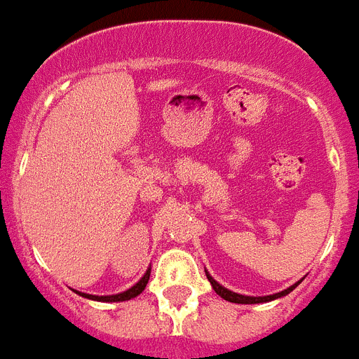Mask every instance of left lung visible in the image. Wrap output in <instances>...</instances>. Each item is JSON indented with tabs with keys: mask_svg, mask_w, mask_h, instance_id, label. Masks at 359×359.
<instances>
[{
	"mask_svg": "<svg viewBox=\"0 0 359 359\" xmlns=\"http://www.w3.org/2000/svg\"><path fill=\"white\" fill-rule=\"evenodd\" d=\"M206 277H208V281L212 283L213 290H215L217 294H219V296L222 297V299L230 301V303H241V305H254V303H266V301L277 299V297H281V296H287V294H290V292L294 290V288H296L297 285H299V281H297L296 285H292L290 288H287V290L279 292V294H273V296H264V297H250V296H241V294H236V292H231V290H228V288L221 287V285H219V283H217L215 279H213V277L210 276V273H206Z\"/></svg>",
	"mask_w": 359,
	"mask_h": 359,
	"instance_id": "obj_1",
	"label": "left lung"
}]
</instances>
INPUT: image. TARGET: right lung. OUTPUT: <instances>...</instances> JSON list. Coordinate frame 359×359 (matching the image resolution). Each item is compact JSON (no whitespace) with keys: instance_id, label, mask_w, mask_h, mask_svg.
Here are the masks:
<instances>
[{"instance_id":"obj_1","label":"right lung","mask_w":359,"mask_h":359,"mask_svg":"<svg viewBox=\"0 0 359 359\" xmlns=\"http://www.w3.org/2000/svg\"><path fill=\"white\" fill-rule=\"evenodd\" d=\"M149 273H151V270H147L146 276L140 279V281L135 285V287H131L129 290L122 292V294H116V296H91V294H82V292H76V294H80V296L87 297V299H95V301H104V303H114V301H128V299H133V297H137L140 292L146 288L147 281H149Z\"/></svg>"}]
</instances>
